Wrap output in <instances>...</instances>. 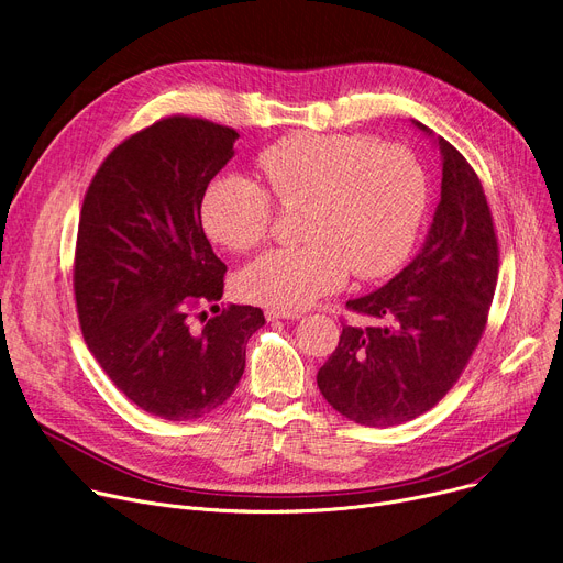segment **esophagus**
Instances as JSON below:
<instances>
[{"label":"esophagus","mask_w":563,"mask_h":563,"mask_svg":"<svg viewBox=\"0 0 563 563\" xmlns=\"http://www.w3.org/2000/svg\"><path fill=\"white\" fill-rule=\"evenodd\" d=\"M265 316L267 320H277V318H300L302 313L300 311H288V309H265Z\"/></svg>","instance_id":"34e87169"}]
</instances>
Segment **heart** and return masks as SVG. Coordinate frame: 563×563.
Instances as JSON below:
<instances>
[{"label": "heart", "mask_w": 563, "mask_h": 563, "mask_svg": "<svg viewBox=\"0 0 563 563\" xmlns=\"http://www.w3.org/2000/svg\"><path fill=\"white\" fill-rule=\"evenodd\" d=\"M256 178L227 172L201 197L210 240L247 252L271 233L275 208L305 203V245L267 250L238 275L240 296L300 311L341 288L351 275L376 279L400 265L428 203V176L406 144L362 135L292 132L256 155Z\"/></svg>", "instance_id": "obj_1"}]
</instances>
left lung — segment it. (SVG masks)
<instances>
[{"label":"left lung","mask_w":563,"mask_h":563,"mask_svg":"<svg viewBox=\"0 0 563 563\" xmlns=\"http://www.w3.org/2000/svg\"><path fill=\"white\" fill-rule=\"evenodd\" d=\"M438 144L442 197L426 245L389 284L345 302L378 325H343L316 376L328 404L362 426H396L440 404L488 323L499 273L493 212L461 151Z\"/></svg>","instance_id":"1"}]
</instances>
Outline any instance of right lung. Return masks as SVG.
I'll return each mask as SVG.
<instances>
[{
	"mask_svg": "<svg viewBox=\"0 0 563 563\" xmlns=\"http://www.w3.org/2000/svg\"><path fill=\"white\" fill-rule=\"evenodd\" d=\"M235 140L206 119H159L102 159L79 212L73 290L85 341L117 389L167 421L220 408L265 323L258 307L218 305L227 265L201 227V197Z\"/></svg>",
	"mask_w": 563,
	"mask_h": 563,
	"instance_id": "1",
	"label": "right lung"
}]
</instances>
